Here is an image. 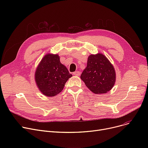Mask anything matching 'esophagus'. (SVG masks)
Returning <instances> with one entry per match:
<instances>
[{
  "instance_id": "obj_1",
  "label": "esophagus",
  "mask_w": 148,
  "mask_h": 148,
  "mask_svg": "<svg viewBox=\"0 0 148 148\" xmlns=\"http://www.w3.org/2000/svg\"><path fill=\"white\" fill-rule=\"evenodd\" d=\"M73 74L74 75H76V76H79L80 75V71H75V72H74L73 73Z\"/></svg>"
}]
</instances>
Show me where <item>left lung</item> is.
Wrapping results in <instances>:
<instances>
[{
    "label": "left lung",
    "mask_w": 148,
    "mask_h": 148,
    "mask_svg": "<svg viewBox=\"0 0 148 148\" xmlns=\"http://www.w3.org/2000/svg\"><path fill=\"white\" fill-rule=\"evenodd\" d=\"M80 78L92 92L97 94H105L113 87L116 73L109 60L103 54L99 53L89 56L87 66Z\"/></svg>",
    "instance_id": "obj_1"
}]
</instances>
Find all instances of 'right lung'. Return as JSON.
<instances>
[{
	"label": "right lung",
	"instance_id": "1",
	"mask_svg": "<svg viewBox=\"0 0 148 148\" xmlns=\"http://www.w3.org/2000/svg\"><path fill=\"white\" fill-rule=\"evenodd\" d=\"M72 76L60 63L58 54H48L37 67L35 79L38 88L44 95L54 97L63 90L66 82Z\"/></svg>",
	"mask_w": 148,
	"mask_h": 148
}]
</instances>
